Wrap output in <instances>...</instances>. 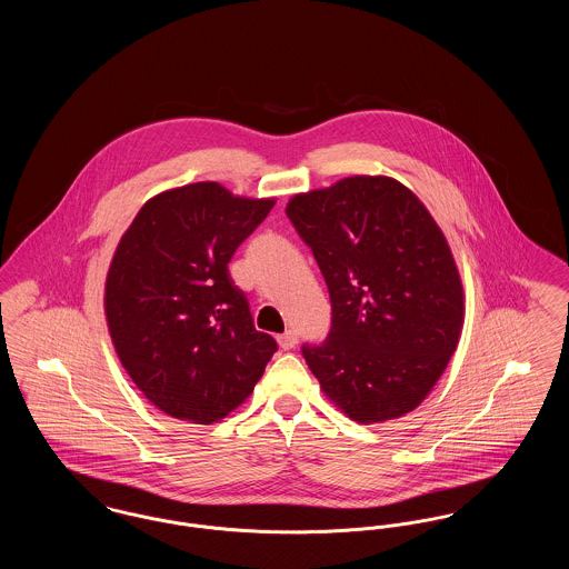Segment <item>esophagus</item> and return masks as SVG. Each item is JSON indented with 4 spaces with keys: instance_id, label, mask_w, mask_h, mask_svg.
Listing matches in <instances>:
<instances>
[{
    "instance_id": "obj_1",
    "label": "esophagus",
    "mask_w": 569,
    "mask_h": 569,
    "mask_svg": "<svg viewBox=\"0 0 569 569\" xmlns=\"http://www.w3.org/2000/svg\"><path fill=\"white\" fill-rule=\"evenodd\" d=\"M277 343L281 350H292L298 343V335L295 330H286L283 335H277Z\"/></svg>"
}]
</instances>
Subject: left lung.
I'll list each match as a JSON object with an SVG mask.
<instances>
[{"mask_svg": "<svg viewBox=\"0 0 569 569\" xmlns=\"http://www.w3.org/2000/svg\"><path fill=\"white\" fill-rule=\"evenodd\" d=\"M325 274L332 326L302 356L326 397L373 425L420 406L457 350L465 295L452 249L413 191L356 174L290 198Z\"/></svg>", "mask_w": 569, "mask_h": 569, "instance_id": "1", "label": "left lung"}]
</instances>
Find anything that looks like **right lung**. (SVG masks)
I'll return each mask as SVG.
<instances>
[{
    "label": "right lung",
    "instance_id": "right-lung-1",
    "mask_svg": "<svg viewBox=\"0 0 569 569\" xmlns=\"http://www.w3.org/2000/svg\"><path fill=\"white\" fill-rule=\"evenodd\" d=\"M272 204L216 181L172 188L142 204L114 249L104 283L114 352L138 390L177 420L226 418L277 352L228 272Z\"/></svg>",
    "mask_w": 569,
    "mask_h": 569
}]
</instances>
